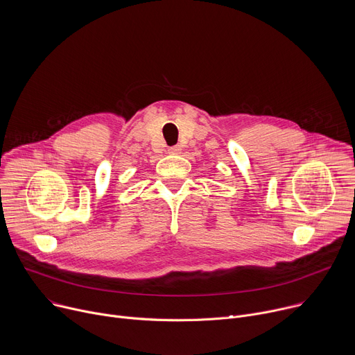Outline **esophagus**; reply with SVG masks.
<instances>
[{
	"label": "esophagus",
	"instance_id": "34e87169",
	"mask_svg": "<svg viewBox=\"0 0 355 355\" xmlns=\"http://www.w3.org/2000/svg\"><path fill=\"white\" fill-rule=\"evenodd\" d=\"M168 153L170 155H180L181 153V147L180 146H173V147H168Z\"/></svg>",
	"mask_w": 355,
	"mask_h": 355
}]
</instances>
